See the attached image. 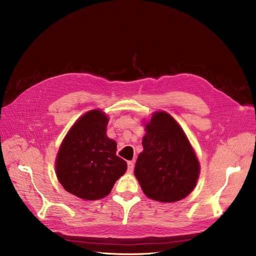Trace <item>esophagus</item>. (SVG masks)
Segmentation results:
<instances>
[{"label":"esophagus","mask_w":256,"mask_h":256,"mask_svg":"<svg viewBox=\"0 0 256 256\" xmlns=\"http://www.w3.org/2000/svg\"><path fill=\"white\" fill-rule=\"evenodd\" d=\"M134 161H128V172L129 173H132L134 172Z\"/></svg>","instance_id":"obj_1"}]
</instances>
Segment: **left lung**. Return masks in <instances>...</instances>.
Instances as JSON below:
<instances>
[{"instance_id": "left-lung-1", "label": "left lung", "mask_w": 256, "mask_h": 256, "mask_svg": "<svg viewBox=\"0 0 256 256\" xmlns=\"http://www.w3.org/2000/svg\"><path fill=\"white\" fill-rule=\"evenodd\" d=\"M143 124V152L138 156L134 176L144 194L162 203L188 196L196 188L200 166L187 134L166 111H154Z\"/></svg>"}]
</instances>
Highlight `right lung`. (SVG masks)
I'll list each match as a JSON object with an SVG mask.
<instances>
[{
	"label": "right lung",
	"instance_id": "1",
	"mask_svg": "<svg viewBox=\"0 0 256 256\" xmlns=\"http://www.w3.org/2000/svg\"><path fill=\"white\" fill-rule=\"evenodd\" d=\"M108 122L102 110L84 113L68 130L56 154L60 184L84 200L106 198L127 171V162L116 156L118 144L106 136Z\"/></svg>",
	"mask_w": 256,
	"mask_h": 256
}]
</instances>
